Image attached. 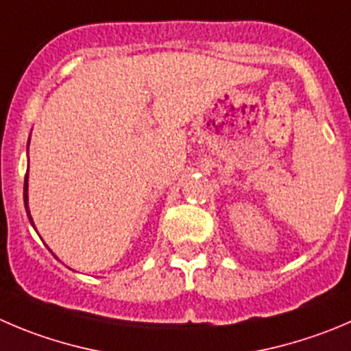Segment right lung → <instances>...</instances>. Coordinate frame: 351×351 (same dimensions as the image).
<instances>
[{"label": "right lung", "instance_id": "add662e5", "mask_svg": "<svg viewBox=\"0 0 351 351\" xmlns=\"http://www.w3.org/2000/svg\"><path fill=\"white\" fill-rule=\"evenodd\" d=\"M29 143H31V138H29ZM29 143H27V152H29ZM27 172H29V169H27ZM23 205H25V212H27L29 222H31L32 228L36 229L34 220H32V217H31V210H29V173H25V179H23Z\"/></svg>", "mask_w": 351, "mask_h": 351}]
</instances>
